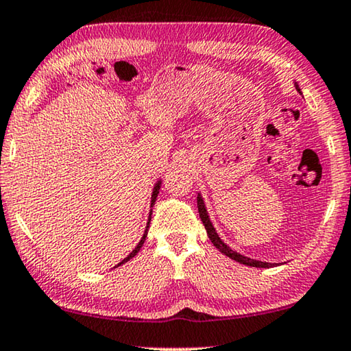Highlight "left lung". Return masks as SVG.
Returning a JSON list of instances; mask_svg holds the SVG:
<instances>
[{
	"label": "left lung",
	"mask_w": 351,
	"mask_h": 351,
	"mask_svg": "<svg viewBox=\"0 0 351 351\" xmlns=\"http://www.w3.org/2000/svg\"><path fill=\"white\" fill-rule=\"evenodd\" d=\"M295 83V88L298 90V93H301L300 86H298L296 82ZM197 205H198V213H200V219L203 222V226L206 228V233H208V238L209 241L214 244V247H216L219 252L227 255L228 258H232L234 261H238V263L245 265V266H252V268H273V266H277L279 263H268V261H261V260H254L250 257H245V255L237 252V250L230 247L227 243L222 241V238L219 237V233L216 232V228H214L211 219H209V213H208V208H206V203L203 200L202 193H198L197 195Z\"/></svg>",
	"instance_id": "8db88e82"
}]
</instances>
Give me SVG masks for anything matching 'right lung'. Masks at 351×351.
<instances>
[{
  "instance_id": "obj_1",
  "label": "right lung",
  "mask_w": 351,
  "mask_h": 351,
  "mask_svg": "<svg viewBox=\"0 0 351 351\" xmlns=\"http://www.w3.org/2000/svg\"><path fill=\"white\" fill-rule=\"evenodd\" d=\"M160 186H162V178H159L158 182H156L154 187H153V193H151V205H149V208H153V206H154L156 198H158V195H159V189H160ZM151 214H153V211H151V209H149V216H148V221H146V227H145V232H143V237H142V239H140L137 245H135V249L132 250V252H130V254L128 255V257H125V258L121 261V263H118L117 266H114V268H118V266H121V265H124V263H128V261H129L130 258H134L135 255L138 254V250L142 249V245H143V243H145V239H146V237H148V228H149V222H151Z\"/></svg>"
}]
</instances>
